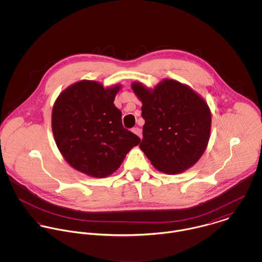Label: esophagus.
Wrapping results in <instances>:
<instances>
[{
	"label": "esophagus",
	"mask_w": 262,
	"mask_h": 262,
	"mask_svg": "<svg viewBox=\"0 0 262 262\" xmlns=\"http://www.w3.org/2000/svg\"><path fill=\"white\" fill-rule=\"evenodd\" d=\"M132 132L133 133H135L137 136H139L140 138H142V134H141V130L138 128V127H136V128H133L132 129Z\"/></svg>",
	"instance_id": "34e87169"
}]
</instances>
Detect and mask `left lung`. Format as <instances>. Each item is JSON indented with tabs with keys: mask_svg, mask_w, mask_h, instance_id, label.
<instances>
[{
	"mask_svg": "<svg viewBox=\"0 0 262 262\" xmlns=\"http://www.w3.org/2000/svg\"><path fill=\"white\" fill-rule=\"evenodd\" d=\"M132 90L142 102L145 120L139 147L151 164L167 174L195 164L210 139L212 118L205 100L189 86L168 78L153 90L135 81Z\"/></svg>",
	"mask_w": 262,
	"mask_h": 262,
	"instance_id": "1",
	"label": "left lung"
}]
</instances>
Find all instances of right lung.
I'll use <instances>...</instances> for the list:
<instances>
[{"label": "right lung", "instance_id": "obj_1", "mask_svg": "<svg viewBox=\"0 0 262 262\" xmlns=\"http://www.w3.org/2000/svg\"><path fill=\"white\" fill-rule=\"evenodd\" d=\"M121 85L104 88L95 80H80L56 99L51 127L56 145L76 170L106 178L116 171L126 154L141 140L122 124L114 100Z\"/></svg>", "mask_w": 262, "mask_h": 262}]
</instances>
